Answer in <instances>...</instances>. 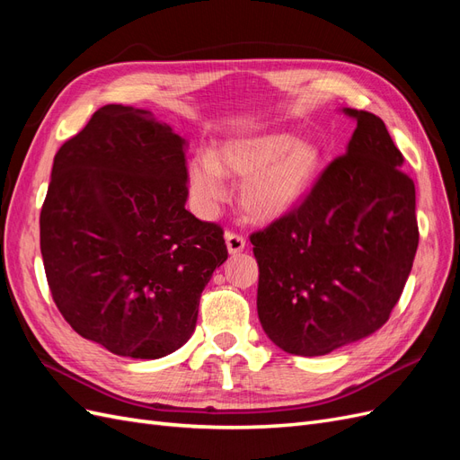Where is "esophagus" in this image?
<instances>
[{"instance_id":"esophagus-1","label":"esophagus","mask_w":460,"mask_h":460,"mask_svg":"<svg viewBox=\"0 0 460 460\" xmlns=\"http://www.w3.org/2000/svg\"><path fill=\"white\" fill-rule=\"evenodd\" d=\"M225 240H226L228 252H230L232 255L243 252V247H245V238H243L242 234H238V232H226Z\"/></svg>"}]
</instances>
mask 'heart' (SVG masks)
Wrapping results in <instances>:
<instances>
[{
	"mask_svg": "<svg viewBox=\"0 0 460 460\" xmlns=\"http://www.w3.org/2000/svg\"><path fill=\"white\" fill-rule=\"evenodd\" d=\"M324 153L311 137L269 132L234 137L208 155L193 157L188 176L193 196L211 207L225 198V176H243L240 203L257 220H272L294 207L313 186Z\"/></svg>",
	"mask_w": 460,
	"mask_h": 460,
	"instance_id": "1",
	"label": "heart"
}]
</instances>
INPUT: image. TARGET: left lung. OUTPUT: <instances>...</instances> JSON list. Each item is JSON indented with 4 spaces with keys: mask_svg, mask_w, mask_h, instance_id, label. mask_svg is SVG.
Wrapping results in <instances>:
<instances>
[{
    "mask_svg": "<svg viewBox=\"0 0 460 460\" xmlns=\"http://www.w3.org/2000/svg\"><path fill=\"white\" fill-rule=\"evenodd\" d=\"M357 120L345 155L318 174L299 205L253 232L257 311L291 355L318 357L382 328L419 247L414 182L380 117Z\"/></svg>",
    "mask_w": 460,
    "mask_h": 460,
    "instance_id": "left-lung-1",
    "label": "left lung"
}]
</instances>
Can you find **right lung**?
<instances>
[{
	"instance_id": "right-lung-1",
	"label": "right lung",
	"mask_w": 460,
	"mask_h": 460,
	"mask_svg": "<svg viewBox=\"0 0 460 460\" xmlns=\"http://www.w3.org/2000/svg\"><path fill=\"white\" fill-rule=\"evenodd\" d=\"M184 140L146 109L105 105L55 153L40 213L51 297L82 338L132 358L180 349L228 259L186 205Z\"/></svg>"
}]
</instances>
